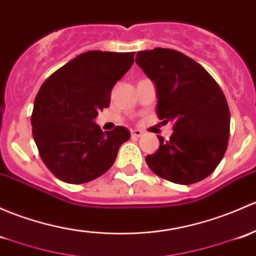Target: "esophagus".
<instances>
[{
    "label": "esophagus",
    "instance_id": "34e87169",
    "mask_svg": "<svg viewBox=\"0 0 256 256\" xmlns=\"http://www.w3.org/2000/svg\"><path fill=\"white\" fill-rule=\"evenodd\" d=\"M142 136H144V132H142L141 130H138V128L131 130V137H132V138H140V137Z\"/></svg>",
    "mask_w": 256,
    "mask_h": 256
}]
</instances>
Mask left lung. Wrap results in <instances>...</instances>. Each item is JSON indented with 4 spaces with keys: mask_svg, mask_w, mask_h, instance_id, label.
Wrapping results in <instances>:
<instances>
[{
    "mask_svg": "<svg viewBox=\"0 0 256 256\" xmlns=\"http://www.w3.org/2000/svg\"><path fill=\"white\" fill-rule=\"evenodd\" d=\"M136 64L154 83L157 115L173 122L168 141L146 157L150 169L172 182L190 185L205 179L227 150L230 114L222 90L189 56L156 48L138 51Z\"/></svg>",
    "mask_w": 256,
    "mask_h": 256,
    "instance_id": "left-lung-1",
    "label": "left lung"
}]
</instances>
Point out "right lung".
I'll return each instance as SVG.
<instances>
[{"mask_svg":"<svg viewBox=\"0 0 256 256\" xmlns=\"http://www.w3.org/2000/svg\"><path fill=\"white\" fill-rule=\"evenodd\" d=\"M135 52L90 50L76 56L44 82L34 100L33 137L56 178L83 184L103 176L116 160L130 131L100 130L99 110L110 104L115 83L134 64Z\"/></svg>","mask_w":256,"mask_h":256,"instance_id":"add662e5","label":"right lung"}]
</instances>
